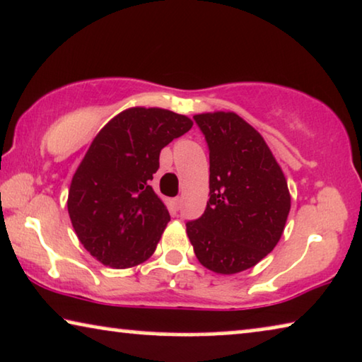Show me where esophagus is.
Instances as JSON below:
<instances>
[{
	"instance_id": "34e87169",
	"label": "esophagus",
	"mask_w": 362,
	"mask_h": 362,
	"mask_svg": "<svg viewBox=\"0 0 362 362\" xmlns=\"http://www.w3.org/2000/svg\"><path fill=\"white\" fill-rule=\"evenodd\" d=\"M181 206H182V199H181V197H175V199H173V207H175L176 211H180Z\"/></svg>"
}]
</instances>
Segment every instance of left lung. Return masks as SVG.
Masks as SVG:
<instances>
[{"mask_svg":"<svg viewBox=\"0 0 362 362\" xmlns=\"http://www.w3.org/2000/svg\"><path fill=\"white\" fill-rule=\"evenodd\" d=\"M211 158L209 201L186 233L204 268L237 274L253 268L279 242L291 211L281 165L258 130L232 111L194 116Z\"/></svg>","mask_w":362,"mask_h":362,"instance_id":"1","label":"left lung"}]
</instances>
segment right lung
I'll use <instances>...</instances> for the list:
<instances>
[{
	"mask_svg": "<svg viewBox=\"0 0 362 362\" xmlns=\"http://www.w3.org/2000/svg\"><path fill=\"white\" fill-rule=\"evenodd\" d=\"M161 107L135 106L114 116L93 139L68 189V214L94 259L114 269L155 253L170 212L150 186L160 151L192 127Z\"/></svg>",
	"mask_w": 362,
	"mask_h": 362,
	"instance_id": "right-lung-1",
	"label": "right lung"
}]
</instances>
